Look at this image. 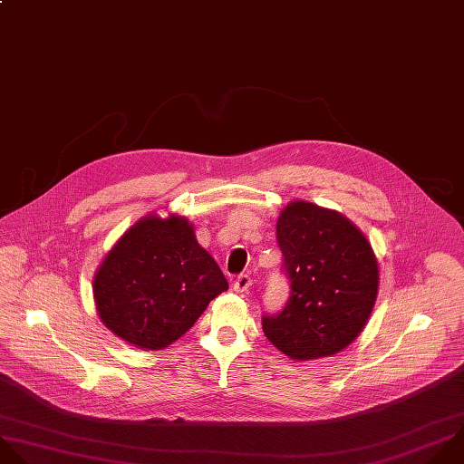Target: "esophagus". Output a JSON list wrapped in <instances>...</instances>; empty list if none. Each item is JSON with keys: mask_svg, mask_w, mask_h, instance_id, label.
Here are the masks:
<instances>
[{"mask_svg": "<svg viewBox=\"0 0 464 464\" xmlns=\"http://www.w3.org/2000/svg\"><path fill=\"white\" fill-rule=\"evenodd\" d=\"M251 285H253V280L249 275H238L233 282V289L237 293H247L251 289Z\"/></svg>", "mask_w": 464, "mask_h": 464, "instance_id": "esophagus-1", "label": "esophagus"}]
</instances>
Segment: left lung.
<instances>
[{
  "instance_id": "left-lung-1",
  "label": "left lung",
  "mask_w": 464,
  "mask_h": 464,
  "mask_svg": "<svg viewBox=\"0 0 464 464\" xmlns=\"http://www.w3.org/2000/svg\"><path fill=\"white\" fill-rule=\"evenodd\" d=\"M276 240L291 296L262 319L267 341L293 361L332 357L364 330L379 293V262L364 233L344 215L305 200L289 202Z\"/></svg>"
}]
</instances>
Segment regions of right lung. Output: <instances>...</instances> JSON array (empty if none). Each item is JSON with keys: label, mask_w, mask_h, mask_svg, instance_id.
I'll list each match as a JSON object with an SVG mask.
<instances>
[{"label": "right lung", "mask_w": 464, "mask_h": 464, "mask_svg": "<svg viewBox=\"0 0 464 464\" xmlns=\"http://www.w3.org/2000/svg\"><path fill=\"white\" fill-rule=\"evenodd\" d=\"M227 280L177 213H150L107 251L92 280L103 326L134 348L157 352L179 341Z\"/></svg>", "instance_id": "1"}]
</instances>
